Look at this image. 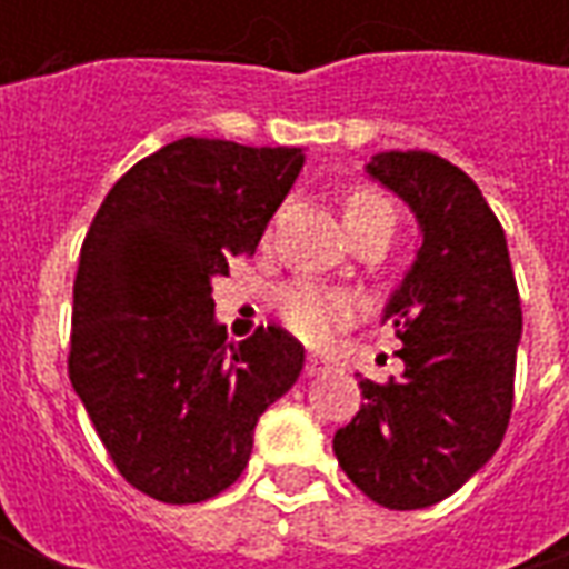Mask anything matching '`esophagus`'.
Here are the masks:
<instances>
[{"instance_id": "obj_1", "label": "esophagus", "mask_w": 569, "mask_h": 569, "mask_svg": "<svg viewBox=\"0 0 569 569\" xmlns=\"http://www.w3.org/2000/svg\"><path fill=\"white\" fill-rule=\"evenodd\" d=\"M305 369H308V375H320V371L329 369V359L320 357V353H308V366Z\"/></svg>"}]
</instances>
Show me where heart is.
Returning <instances> with one entry per match:
<instances>
[{"label": "heart", "instance_id": "1", "mask_svg": "<svg viewBox=\"0 0 569 569\" xmlns=\"http://www.w3.org/2000/svg\"><path fill=\"white\" fill-rule=\"evenodd\" d=\"M366 216H390L393 207L371 188H357L347 198L345 222L350 219H366ZM280 317L289 326V332H296L308 345H326L350 317H353V301L345 292L322 289L313 283H296L280 292L277 298Z\"/></svg>", "mask_w": 569, "mask_h": 569}]
</instances>
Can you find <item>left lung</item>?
Wrapping results in <instances>:
<instances>
[{"label": "left lung", "instance_id": "1", "mask_svg": "<svg viewBox=\"0 0 569 569\" xmlns=\"http://www.w3.org/2000/svg\"><path fill=\"white\" fill-rule=\"evenodd\" d=\"M366 173L415 212L420 247L383 308L402 375L359 378L369 399L335 432V457L369 500L427 509L500 448L515 396L521 298L497 216L432 151H378Z\"/></svg>", "mask_w": 569, "mask_h": 569}]
</instances>
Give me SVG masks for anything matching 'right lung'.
I'll list each match as a JSON object with an SVG mask.
<instances>
[{
  "instance_id": "right-lung-1",
  "label": "right lung",
  "mask_w": 569,
  "mask_h": 569,
  "mask_svg": "<svg viewBox=\"0 0 569 569\" xmlns=\"http://www.w3.org/2000/svg\"><path fill=\"white\" fill-rule=\"evenodd\" d=\"M301 149L186 137L118 179L81 243L69 381L118 472L151 500L231 488L256 423L305 366L280 326L228 341L212 280L259 247Z\"/></svg>"
}]
</instances>
